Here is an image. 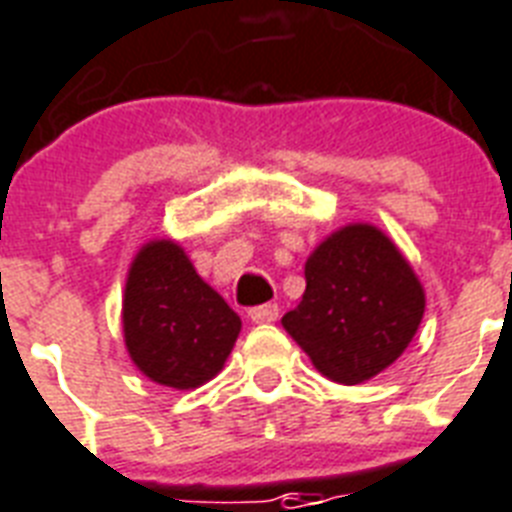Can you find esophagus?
Segmentation results:
<instances>
[{"label": "esophagus", "instance_id": "esophagus-1", "mask_svg": "<svg viewBox=\"0 0 512 512\" xmlns=\"http://www.w3.org/2000/svg\"><path fill=\"white\" fill-rule=\"evenodd\" d=\"M249 319L255 321V324H273V321L279 319V305L276 303L257 305V308L249 311Z\"/></svg>", "mask_w": 512, "mask_h": 512}]
</instances>
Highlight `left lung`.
Returning a JSON list of instances; mask_svg holds the SVG:
<instances>
[{
  "instance_id": "1",
  "label": "left lung",
  "mask_w": 512,
  "mask_h": 512,
  "mask_svg": "<svg viewBox=\"0 0 512 512\" xmlns=\"http://www.w3.org/2000/svg\"><path fill=\"white\" fill-rule=\"evenodd\" d=\"M425 289L372 223L332 231L305 260V292L281 324L327 380L358 385L385 372L420 329Z\"/></svg>"
}]
</instances>
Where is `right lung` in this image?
Instances as JSON below:
<instances>
[{"mask_svg": "<svg viewBox=\"0 0 512 512\" xmlns=\"http://www.w3.org/2000/svg\"><path fill=\"white\" fill-rule=\"evenodd\" d=\"M122 332L132 364L148 380L193 390L223 369L241 319L196 273L177 241L151 239L127 271Z\"/></svg>", "mask_w": 512, "mask_h": 512, "instance_id": "obj_1", "label": "right lung"}]
</instances>
